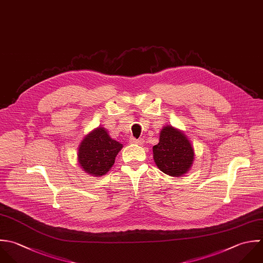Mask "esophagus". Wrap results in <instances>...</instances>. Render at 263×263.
Segmentation results:
<instances>
[{
	"label": "esophagus",
	"instance_id": "obj_1",
	"mask_svg": "<svg viewBox=\"0 0 263 263\" xmlns=\"http://www.w3.org/2000/svg\"><path fill=\"white\" fill-rule=\"evenodd\" d=\"M130 142H131V143H134V144H139V145H141V144H143L144 140H143L142 138H140V139H136V138L131 137V138H130Z\"/></svg>",
	"mask_w": 263,
	"mask_h": 263
}]
</instances>
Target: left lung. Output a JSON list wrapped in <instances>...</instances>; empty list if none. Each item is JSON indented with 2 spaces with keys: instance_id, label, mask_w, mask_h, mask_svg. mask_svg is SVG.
<instances>
[{
  "instance_id": "8db88e82",
  "label": "left lung",
  "mask_w": 263,
  "mask_h": 263,
  "mask_svg": "<svg viewBox=\"0 0 263 263\" xmlns=\"http://www.w3.org/2000/svg\"><path fill=\"white\" fill-rule=\"evenodd\" d=\"M154 160L165 174L179 177L185 174L193 165L194 148L180 130L165 126L160 133V141L153 147Z\"/></svg>"
}]
</instances>
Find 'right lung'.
Here are the masks:
<instances>
[{"label": "right lung", "mask_w": 263, "mask_h": 263, "mask_svg": "<svg viewBox=\"0 0 263 263\" xmlns=\"http://www.w3.org/2000/svg\"><path fill=\"white\" fill-rule=\"evenodd\" d=\"M123 144L110 138L107 131L98 127L85 136L79 146L78 161L84 171L93 176L106 174Z\"/></svg>", "instance_id": "add662e5"}]
</instances>
